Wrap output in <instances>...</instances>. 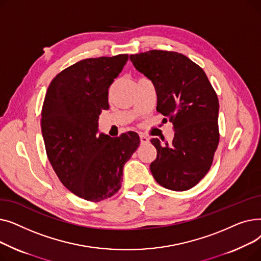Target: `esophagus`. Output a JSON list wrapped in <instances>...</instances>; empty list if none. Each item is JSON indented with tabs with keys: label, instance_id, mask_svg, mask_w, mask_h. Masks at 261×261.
<instances>
[{
	"label": "esophagus",
	"instance_id": "1",
	"mask_svg": "<svg viewBox=\"0 0 261 261\" xmlns=\"http://www.w3.org/2000/svg\"><path fill=\"white\" fill-rule=\"evenodd\" d=\"M140 140H141V144L142 145H145V144L149 143V138H147V136L144 135V134L140 135Z\"/></svg>",
	"mask_w": 261,
	"mask_h": 261
}]
</instances>
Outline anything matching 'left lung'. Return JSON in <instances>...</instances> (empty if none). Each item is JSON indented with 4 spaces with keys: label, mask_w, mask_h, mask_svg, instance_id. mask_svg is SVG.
<instances>
[{
    "label": "left lung",
    "mask_w": 261,
    "mask_h": 261,
    "mask_svg": "<svg viewBox=\"0 0 261 261\" xmlns=\"http://www.w3.org/2000/svg\"><path fill=\"white\" fill-rule=\"evenodd\" d=\"M130 60L153 82L156 111L174 129L169 145L151 140L158 154L150 170L163 187L190 189L208 172L220 139L217 94L202 68L182 54L153 49L131 55Z\"/></svg>",
    "instance_id": "8db88e82"
}]
</instances>
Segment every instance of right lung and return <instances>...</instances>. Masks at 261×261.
Segmentation results:
<instances>
[{"mask_svg": "<svg viewBox=\"0 0 261 261\" xmlns=\"http://www.w3.org/2000/svg\"><path fill=\"white\" fill-rule=\"evenodd\" d=\"M128 58L81 60L55 77L45 95L41 130L48 161L61 183L87 201L117 193L123 165L140 145L135 132L114 139L97 134L99 115L109 109V88Z\"/></svg>", "mask_w": 261, "mask_h": 261, "instance_id": "right-lung-1", "label": "right lung"}]
</instances>
